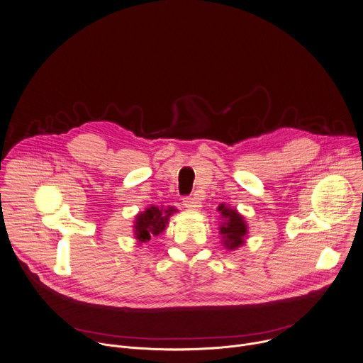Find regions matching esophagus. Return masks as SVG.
Returning <instances> with one entry per match:
<instances>
[{
  "label": "esophagus",
  "mask_w": 363,
  "mask_h": 363,
  "mask_svg": "<svg viewBox=\"0 0 363 363\" xmlns=\"http://www.w3.org/2000/svg\"><path fill=\"white\" fill-rule=\"evenodd\" d=\"M183 205L187 209H197L200 208V199L197 196H187L183 200Z\"/></svg>",
  "instance_id": "34e87169"
}]
</instances>
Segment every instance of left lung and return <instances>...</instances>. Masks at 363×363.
I'll list each match as a JSON object with an SVG mask.
<instances>
[{"mask_svg": "<svg viewBox=\"0 0 363 363\" xmlns=\"http://www.w3.org/2000/svg\"><path fill=\"white\" fill-rule=\"evenodd\" d=\"M218 211L223 218V222L219 226L223 247L226 250H236L240 245H244L248 233V226L242 215H239L236 209H230L223 203L218 208Z\"/></svg>", "mask_w": 363, "mask_h": 363, "instance_id": "1", "label": "left lung"}]
</instances>
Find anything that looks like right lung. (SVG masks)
<instances>
[{
	"label": "right lung",
	"instance_id": "right-lung-1",
	"mask_svg": "<svg viewBox=\"0 0 363 363\" xmlns=\"http://www.w3.org/2000/svg\"><path fill=\"white\" fill-rule=\"evenodd\" d=\"M174 212L177 211L173 206H169L167 209L151 206L147 208L144 212L138 213L134 225V233L138 242H147L151 235H158L163 232L169 223V218Z\"/></svg>",
	"mask_w": 363,
	"mask_h": 363
}]
</instances>
